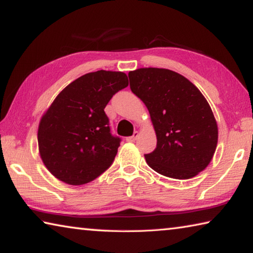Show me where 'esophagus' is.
Returning <instances> with one entry per match:
<instances>
[{"label":"esophagus","instance_id":"1","mask_svg":"<svg viewBox=\"0 0 253 253\" xmlns=\"http://www.w3.org/2000/svg\"><path fill=\"white\" fill-rule=\"evenodd\" d=\"M138 136H139V132L138 131H135L134 135L130 136V137H127L126 140H127V142H135V140L138 138Z\"/></svg>","mask_w":253,"mask_h":253}]
</instances>
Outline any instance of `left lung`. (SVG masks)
<instances>
[{"instance_id": "1", "label": "left lung", "mask_w": 253, "mask_h": 253, "mask_svg": "<svg viewBox=\"0 0 253 253\" xmlns=\"http://www.w3.org/2000/svg\"><path fill=\"white\" fill-rule=\"evenodd\" d=\"M130 89L147 107L155 130V151L146 163L155 172L188 179L208 168L217 145V124L198 87L177 72L139 68L128 74Z\"/></svg>"}]
</instances>
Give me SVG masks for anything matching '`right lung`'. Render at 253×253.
Returning a JSON list of instances; mask_svg holds the SVG:
<instances>
[{
    "label": "right lung",
    "instance_id": "1",
    "mask_svg": "<svg viewBox=\"0 0 253 253\" xmlns=\"http://www.w3.org/2000/svg\"><path fill=\"white\" fill-rule=\"evenodd\" d=\"M127 85L124 72L99 70L79 77L55 97L38 128L40 157L55 178L83 185L111 165L121 139L111 136L104 109Z\"/></svg>",
    "mask_w": 253,
    "mask_h": 253
}]
</instances>
